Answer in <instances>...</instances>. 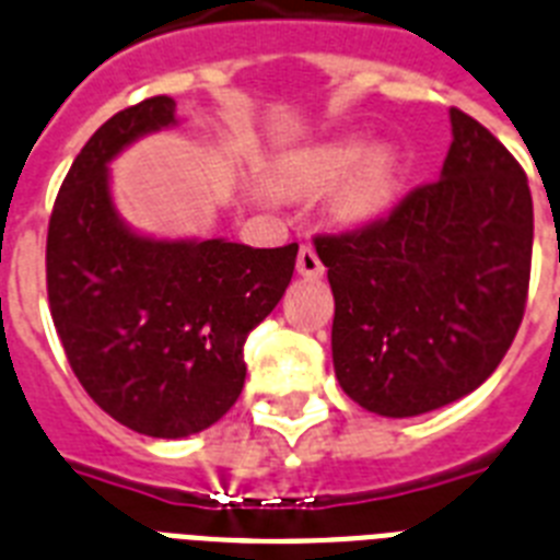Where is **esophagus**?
<instances>
[{
  "label": "esophagus",
  "instance_id": "34e87169",
  "mask_svg": "<svg viewBox=\"0 0 560 560\" xmlns=\"http://www.w3.org/2000/svg\"><path fill=\"white\" fill-rule=\"evenodd\" d=\"M299 272H302L304 279H322L324 276L322 258H318V253L310 244H302V250H299Z\"/></svg>",
  "mask_w": 560,
  "mask_h": 560
}]
</instances>
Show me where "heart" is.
Instances as JSON below:
<instances>
[{"label": "heart", "mask_w": 560, "mask_h": 560, "mask_svg": "<svg viewBox=\"0 0 560 560\" xmlns=\"http://www.w3.org/2000/svg\"><path fill=\"white\" fill-rule=\"evenodd\" d=\"M281 173L299 190L332 192V213L341 222L364 224L387 213L398 185L396 159L387 150H370L364 139H330L313 148L295 150L284 159Z\"/></svg>", "instance_id": "b5f03b06"}]
</instances>
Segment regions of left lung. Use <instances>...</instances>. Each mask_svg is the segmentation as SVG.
I'll use <instances>...</instances> for the list:
<instances>
[{
    "label": "left lung",
    "mask_w": 560,
    "mask_h": 560,
    "mask_svg": "<svg viewBox=\"0 0 560 560\" xmlns=\"http://www.w3.org/2000/svg\"><path fill=\"white\" fill-rule=\"evenodd\" d=\"M450 121L441 178L375 222L313 238L336 299V378L378 416H421L481 387L527 307V173L472 116L453 107Z\"/></svg>",
    "instance_id": "1"
}]
</instances>
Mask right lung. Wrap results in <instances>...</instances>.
Here are the masks:
<instances>
[{"label":"right lung","instance_id":"1","mask_svg":"<svg viewBox=\"0 0 560 560\" xmlns=\"http://www.w3.org/2000/svg\"><path fill=\"white\" fill-rule=\"evenodd\" d=\"M171 96L130 105L88 139L54 201L48 302L70 368L110 418L153 439L208 430L244 387V341L288 290L299 244L136 236L107 162L176 121Z\"/></svg>","mask_w":560,"mask_h":560}]
</instances>
